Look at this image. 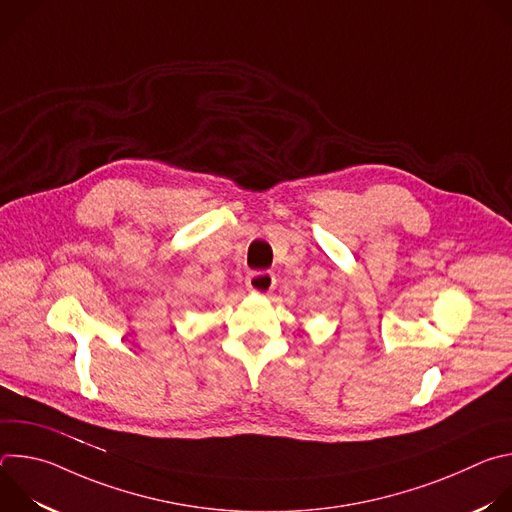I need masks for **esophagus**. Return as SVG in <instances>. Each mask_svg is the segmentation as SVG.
Returning a JSON list of instances; mask_svg holds the SVG:
<instances>
[{"label":"esophagus","mask_w":512,"mask_h":512,"mask_svg":"<svg viewBox=\"0 0 512 512\" xmlns=\"http://www.w3.org/2000/svg\"><path fill=\"white\" fill-rule=\"evenodd\" d=\"M247 287L255 294H269L275 287V275L271 271H253L247 277Z\"/></svg>","instance_id":"obj_1"}]
</instances>
